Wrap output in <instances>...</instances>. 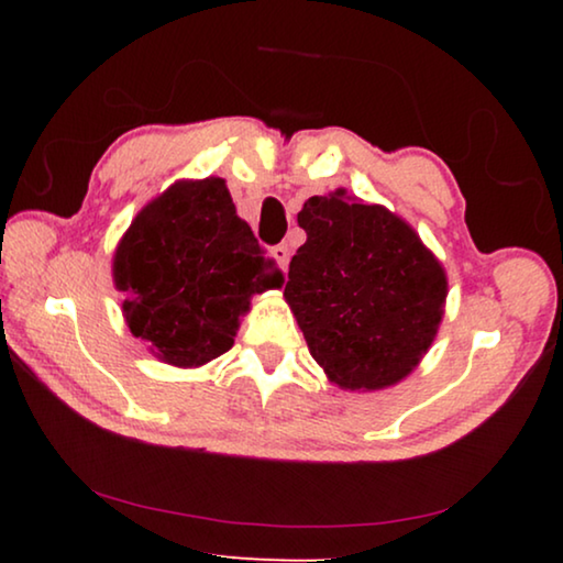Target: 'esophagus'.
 <instances>
[{
  "instance_id": "esophagus-1",
  "label": "esophagus",
  "mask_w": 563,
  "mask_h": 563,
  "mask_svg": "<svg viewBox=\"0 0 563 563\" xmlns=\"http://www.w3.org/2000/svg\"><path fill=\"white\" fill-rule=\"evenodd\" d=\"M273 258L278 261V265H280L283 271H288V263H290V247H288V243L275 245L273 247Z\"/></svg>"
}]
</instances>
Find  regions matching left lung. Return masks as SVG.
Masks as SVG:
<instances>
[{
	"instance_id": "1",
	"label": "left lung",
	"mask_w": 563,
	"mask_h": 563,
	"mask_svg": "<svg viewBox=\"0 0 563 563\" xmlns=\"http://www.w3.org/2000/svg\"><path fill=\"white\" fill-rule=\"evenodd\" d=\"M308 241L290 261L285 300L310 355L342 389L397 385L430 350L446 275L412 225L345 190L298 213Z\"/></svg>"
}]
</instances>
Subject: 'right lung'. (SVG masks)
Returning <instances> with one entry per match:
<instances>
[{
  "instance_id": "1",
  "label": "right lung",
  "mask_w": 563,
  "mask_h": 563,
  "mask_svg": "<svg viewBox=\"0 0 563 563\" xmlns=\"http://www.w3.org/2000/svg\"><path fill=\"white\" fill-rule=\"evenodd\" d=\"M123 318L158 360L201 367L233 347L255 292L280 288L223 178L178 180L144 206L113 253Z\"/></svg>"
}]
</instances>
